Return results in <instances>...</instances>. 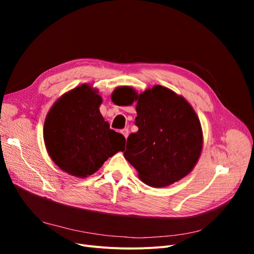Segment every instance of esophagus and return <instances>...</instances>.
Here are the masks:
<instances>
[{
  "label": "esophagus",
  "instance_id": "obj_1",
  "mask_svg": "<svg viewBox=\"0 0 254 254\" xmlns=\"http://www.w3.org/2000/svg\"><path fill=\"white\" fill-rule=\"evenodd\" d=\"M122 132H123V135L125 136V138L127 139V136H128V132H129V130H128V128L127 127V128H124V129L122 130Z\"/></svg>",
  "mask_w": 254,
  "mask_h": 254
}]
</instances>
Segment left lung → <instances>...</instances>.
<instances>
[{
	"instance_id": "obj_1",
	"label": "left lung",
	"mask_w": 254,
	"mask_h": 254,
	"mask_svg": "<svg viewBox=\"0 0 254 254\" xmlns=\"http://www.w3.org/2000/svg\"><path fill=\"white\" fill-rule=\"evenodd\" d=\"M137 101V132H131L124 152L140 179L153 188L174 183L185 177L196 164L202 151L203 135L199 120L182 97L156 85Z\"/></svg>"
}]
</instances>
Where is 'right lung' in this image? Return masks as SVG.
<instances>
[{
  "label": "right lung",
  "instance_id": "obj_1",
  "mask_svg": "<svg viewBox=\"0 0 254 254\" xmlns=\"http://www.w3.org/2000/svg\"><path fill=\"white\" fill-rule=\"evenodd\" d=\"M97 92L86 84L74 88L56 102L45 119L47 151L72 176L93 174L125 149L126 138L110 128L99 110L102 99Z\"/></svg>",
  "mask_w": 254,
  "mask_h": 254
}]
</instances>
